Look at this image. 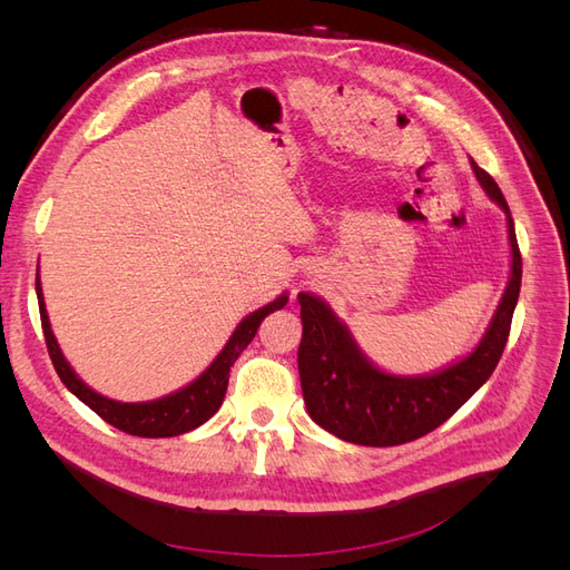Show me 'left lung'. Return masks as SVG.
I'll use <instances>...</instances> for the list:
<instances>
[{
	"label": "left lung",
	"instance_id": "left-lung-1",
	"mask_svg": "<svg viewBox=\"0 0 570 570\" xmlns=\"http://www.w3.org/2000/svg\"><path fill=\"white\" fill-rule=\"evenodd\" d=\"M473 174L488 197L507 214L511 278L485 337L456 364L421 377L390 375L361 354L347 325L331 306L299 292L302 342L297 352L302 394L308 416L340 440L364 446H394L433 433L488 381L507 347L521 292V249L502 189L473 159Z\"/></svg>",
	"mask_w": 570,
	"mask_h": 570
}]
</instances>
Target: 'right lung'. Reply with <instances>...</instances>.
<instances>
[{
  "mask_svg": "<svg viewBox=\"0 0 570 570\" xmlns=\"http://www.w3.org/2000/svg\"><path fill=\"white\" fill-rule=\"evenodd\" d=\"M36 289H38L40 321H42V331H45L47 352H49L51 364H55V371L61 377V383L71 390L82 404H88L97 413V416L105 419L109 425L124 430V433H128V435H137V438H176V435L189 433V430H195L202 423L209 421L218 411V406L223 404V396H226L230 366L235 364L237 356L245 352L247 344L254 340L262 321L287 304V297L283 295L275 302L256 308L254 314H249L243 323L235 327L233 337L228 340L226 347H223V352L214 358V364L206 368L195 383H189L187 387H183L174 394L161 396V400L142 402V404H124V402H114V400H109V396H101L95 390H90L73 373V368L66 364V358L55 340V333H51V327H49L45 297H42V287H40V275L36 281Z\"/></svg>",
  "mask_w": 570,
  "mask_h": 570,
  "instance_id": "right-lung-1",
  "label": "right lung"
}]
</instances>
